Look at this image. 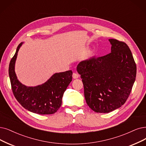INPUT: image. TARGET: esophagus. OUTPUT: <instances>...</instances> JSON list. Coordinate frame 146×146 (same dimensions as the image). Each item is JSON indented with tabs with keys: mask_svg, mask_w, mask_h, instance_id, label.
Here are the masks:
<instances>
[{
	"mask_svg": "<svg viewBox=\"0 0 146 146\" xmlns=\"http://www.w3.org/2000/svg\"><path fill=\"white\" fill-rule=\"evenodd\" d=\"M78 77H79V75H78V74H77V73H73V74H72V77H73V78L77 79V78H78Z\"/></svg>",
	"mask_w": 146,
	"mask_h": 146,
	"instance_id": "obj_1",
	"label": "esophagus"
}]
</instances>
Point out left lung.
<instances>
[{"label": "left lung", "instance_id": "1", "mask_svg": "<svg viewBox=\"0 0 146 146\" xmlns=\"http://www.w3.org/2000/svg\"><path fill=\"white\" fill-rule=\"evenodd\" d=\"M108 40L110 54L83 60L77 66L86 103L96 113H108L123 106L136 78V64L129 46L114 39Z\"/></svg>", "mask_w": 146, "mask_h": 146}]
</instances>
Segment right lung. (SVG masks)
I'll return each mask as SVG.
<instances>
[{
    "instance_id": "right-lung-1",
    "label": "right lung",
    "mask_w": 146,
    "mask_h": 146,
    "mask_svg": "<svg viewBox=\"0 0 146 146\" xmlns=\"http://www.w3.org/2000/svg\"><path fill=\"white\" fill-rule=\"evenodd\" d=\"M23 43L17 46L9 66V76L14 95L29 111L38 114H54L61 106L63 93L72 81V71L69 70L55 73L45 83L36 86L22 84L17 78L15 65L18 52Z\"/></svg>"
}]
</instances>
